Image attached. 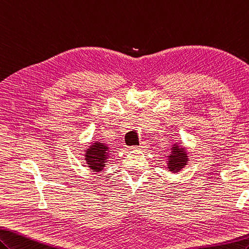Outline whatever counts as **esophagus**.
I'll return each mask as SVG.
<instances>
[{
  "label": "esophagus",
  "instance_id": "esophagus-1",
  "mask_svg": "<svg viewBox=\"0 0 249 249\" xmlns=\"http://www.w3.org/2000/svg\"><path fill=\"white\" fill-rule=\"evenodd\" d=\"M148 148V142H142L141 145L139 146V149H145Z\"/></svg>",
  "mask_w": 249,
  "mask_h": 249
}]
</instances>
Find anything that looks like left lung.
<instances>
[{
	"mask_svg": "<svg viewBox=\"0 0 249 249\" xmlns=\"http://www.w3.org/2000/svg\"><path fill=\"white\" fill-rule=\"evenodd\" d=\"M168 168L171 171H179L181 168L186 165L187 158H186V152L184 151V148L175 146L173 147V154L169 157L168 161Z\"/></svg>",
	"mask_w": 249,
	"mask_h": 249,
	"instance_id": "1",
	"label": "left lung"
}]
</instances>
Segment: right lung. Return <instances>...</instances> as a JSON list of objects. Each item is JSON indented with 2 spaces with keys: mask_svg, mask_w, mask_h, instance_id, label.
Segmentation results:
<instances>
[{
  "mask_svg": "<svg viewBox=\"0 0 249 249\" xmlns=\"http://www.w3.org/2000/svg\"><path fill=\"white\" fill-rule=\"evenodd\" d=\"M107 146L106 143L97 142L91 145V147L86 150L85 160L88 166L93 171H101L106 166L107 158Z\"/></svg>",
  "mask_w": 249,
  "mask_h": 249,
  "instance_id": "1",
  "label": "right lung"
}]
</instances>
